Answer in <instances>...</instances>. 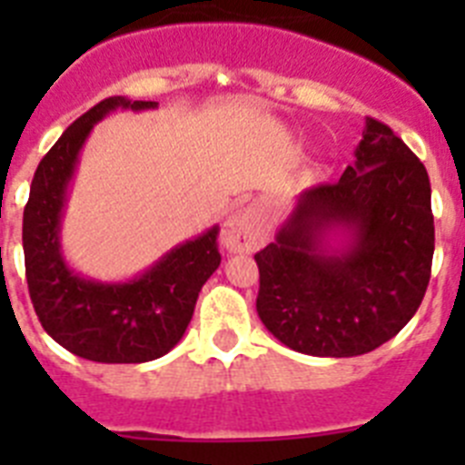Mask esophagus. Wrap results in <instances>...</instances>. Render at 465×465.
I'll return each mask as SVG.
<instances>
[{
  "mask_svg": "<svg viewBox=\"0 0 465 465\" xmlns=\"http://www.w3.org/2000/svg\"><path fill=\"white\" fill-rule=\"evenodd\" d=\"M268 240V228L262 223L261 213L252 207L235 212L221 225V244L230 253L256 252Z\"/></svg>",
  "mask_w": 465,
  "mask_h": 465,
  "instance_id": "obj_1",
  "label": "esophagus"
}]
</instances>
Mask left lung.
<instances>
[{"instance_id": "left-lung-1", "label": "left lung", "mask_w": 465, "mask_h": 465, "mask_svg": "<svg viewBox=\"0 0 465 465\" xmlns=\"http://www.w3.org/2000/svg\"><path fill=\"white\" fill-rule=\"evenodd\" d=\"M354 155L340 182L300 193L274 242L256 253L258 316L300 354H368L402 331L429 286L426 167L375 118H365Z\"/></svg>"}]
</instances>
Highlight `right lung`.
<instances>
[{"mask_svg": "<svg viewBox=\"0 0 465 465\" xmlns=\"http://www.w3.org/2000/svg\"><path fill=\"white\" fill-rule=\"evenodd\" d=\"M158 102L109 97L74 121L41 158L23 213L25 274L44 331L67 351L94 363H146L183 338L197 295L221 265L219 225L174 246L127 282H94L67 265L60 225L67 188L94 123L116 109H155Z\"/></svg>", "mask_w": 465, "mask_h": 465, "instance_id": "1", "label": "right lung"}]
</instances>
